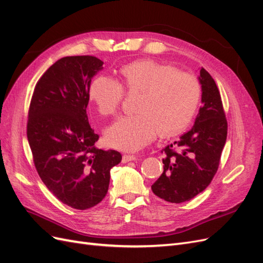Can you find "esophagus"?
<instances>
[{
    "label": "esophagus",
    "mask_w": 263,
    "mask_h": 263,
    "mask_svg": "<svg viewBox=\"0 0 263 263\" xmlns=\"http://www.w3.org/2000/svg\"><path fill=\"white\" fill-rule=\"evenodd\" d=\"M137 159V156H133V155H124L123 156V162H129V161H135Z\"/></svg>",
    "instance_id": "1"
}]
</instances>
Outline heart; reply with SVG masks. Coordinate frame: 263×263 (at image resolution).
Listing matches in <instances>:
<instances>
[{
    "instance_id": "b5f03b06",
    "label": "heart",
    "mask_w": 263,
    "mask_h": 263,
    "mask_svg": "<svg viewBox=\"0 0 263 263\" xmlns=\"http://www.w3.org/2000/svg\"><path fill=\"white\" fill-rule=\"evenodd\" d=\"M121 72L127 91L141 92V97L137 114L121 116L106 128L109 147L136 151L154 140L159 130L176 133L192 121L202 97L201 83L194 74L155 60L132 62ZM124 95L121 82L108 76L98 77L90 87V98L104 116L117 112Z\"/></svg>"
}]
</instances>
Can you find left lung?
I'll return each instance as SVG.
<instances>
[{
  "mask_svg": "<svg viewBox=\"0 0 263 263\" xmlns=\"http://www.w3.org/2000/svg\"><path fill=\"white\" fill-rule=\"evenodd\" d=\"M198 80L202 85V107L192 128L161 153L163 172L153 192L170 203L190 201L209 186L217 172L227 138V121L218 87L204 68Z\"/></svg>",
  "mask_w": 263,
  "mask_h": 263,
  "instance_id": "left-lung-1",
  "label": "left lung"
}]
</instances>
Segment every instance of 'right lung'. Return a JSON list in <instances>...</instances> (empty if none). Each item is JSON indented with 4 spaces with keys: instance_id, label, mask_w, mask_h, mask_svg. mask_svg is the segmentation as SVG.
<instances>
[{
    "instance_id": "1",
    "label": "right lung",
    "mask_w": 263,
    "mask_h": 263,
    "mask_svg": "<svg viewBox=\"0 0 263 263\" xmlns=\"http://www.w3.org/2000/svg\"><path fill=\"white\" fill-rule=\"evenodd\" d=\"M103 69L93 55L61 58L39 79L31 97L27 139L36 170L50 192L70 208L87 210L105 197L115 150L95 147L86 107L92 78Z\"/></svg>"
}]
</instances>
